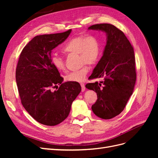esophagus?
Instances as JSON below:
<instances>
[{"label": "esophagus", "mask_w": 158, "mask_h": 158, "mask_svg": "<svg viewBox=\"0 0 158 158\" xmlns=\"http://www.w3.org/2000/svg\"><path fill=\"white\" fill-rule=\"evenodd\" d=\"M81 85V87H82V92H84L85 89V85L84 84H80Z\"/></svg>", "instance_id": "34e87169"}]
</instances>
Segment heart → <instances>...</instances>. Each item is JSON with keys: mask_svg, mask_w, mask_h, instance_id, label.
I'll return each instance as SVG.
<instances>
[{"mask_svg": "<svg viewBox=\"0 0 158 158\" xmlns=\"http://www.w3.org/2000/svg\"><path fill=\"white\" fill-rule=\"evenodd\" d=\"M66 54H77L80 63H87L90 65L95 64L99 60L102 52V47L98 37L94 35H80L70 40L63 48ZM52 65L59 71L65 69L64 60L58 55H53L51 58ZM89 72L86 64L81 69L71 72L66 76V79L70 82H82Z\"/></svg>", "mask_w": 158, "mask_h": 158, "instance_id": "b5f03b06", "label": "heart"}]
</instances>
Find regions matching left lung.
Returning a JSON list of instances; mask_svg holds the SVG:
<instances>
[{"label": "left lung", "instance_id": "left-lung-1", "mask_svg": "<svg viewBox=\"0 0 158 158\" xmlns=\"http://www.w3.org/2000/svg\"><path fill=\"white\" fill-rule=\"evenodd\" d=\"M88 30L106 33L103 56L89 78L100 82L88 83L85 88L97 93L92 109L95 115L110 119L120 114L132 94L136 82L135 56L133 47L124 33L109 23L91 26Z\"/></svg>", "mask_w": 158, "mask_h": 158}]
</instances>
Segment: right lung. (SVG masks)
Listing matches in <instances>:
<instances>
[{
  "label": "right lung",
  "instance_id": "obj_1",
  "mask_svg": "<svg viewBox=\"0 0 158 158\" xmlns=\"http://www.w3.org/2000/svg\"><path fill=\"white\" fill-rule=\"evenodd\" d=\"M71 30L34 37L23 49L16 70V80L23 107L43 125L55 126L69 116L81 92L78 82H66L51 64V51L64 42ZM60 85L56 91L52 88Z\"/></svg>",
  "mask_w": 158,
  "mask_h": 158
}]
</instances>
